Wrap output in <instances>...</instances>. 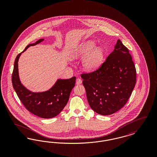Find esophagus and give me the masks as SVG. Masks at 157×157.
I'll return each instance as SVG.
<instances>
[{"mask_svg":"<svg viewBox=\"0 0 157 157\" xmlns=\"http://www.w3.org/2000/svg\"><path fill=\"white\" fill-rule=\"evenodd\" d=\"M76 83L77 85H80L82 83V80L80 78H77L76 80Z\"/></svg>","mask_w":157,"mask_h":157,"instance_id":"esophagus-1","label":"esophagus"}]
</instances>
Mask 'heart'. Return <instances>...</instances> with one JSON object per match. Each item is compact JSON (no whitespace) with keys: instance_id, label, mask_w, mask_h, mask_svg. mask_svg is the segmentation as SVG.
Listing matches in <instances>:
<instances>
[{"instance_id":"heart-1","label":"heart","mask_w":157,"mask_h":157,"mask_svg":"<svg viewBox=\"0 0 157 157\" xmlns=\"http://www.w3.org/2000/svg\"><path fill=\"white\" fill-rule=\"evenodd\" d=\"M94 40H89L78 46L71 54L72 59H78L85 56L82 61L83 69L87 72L96 71L103 63L105 49L102 46H97Z\"/></svg>"}]
</instances>
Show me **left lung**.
<instances>
[{"label":"left lung","instance_id":"obj_1","mask_svg":"<svg viewBox=\"0 0 157 157\" xmlns=\"http://www.w3.org/2000/svg\"><path fill=\"white\" fill-rule=\"evenodd\" d=\"M81 77L90 108L99 115H109L121 109L131 95L136 69L128 48L118 39L101 67Z\"/></svg>","mask_w":157,"mask_h":157}]
</instances>
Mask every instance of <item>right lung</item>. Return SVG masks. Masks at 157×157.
Masks as SVG:
<instances>
[{"instance_id": "obj_1", "label": "right lung", "mask_w": 157, "mask_h": 157, "mask_svg": "<svg viewBox=\"0 0 157 157\" xmlns=\"http://www.w3.org/2000/svg\"><path fill=\"white\" fill-rule=\"evenodd\" d=\"M44 40L40 39L35 43L29 44L15 59L12 74V85L16 94L25 107L32 113L42 118H52L58 115L67 104L71 92L75 86L76 77L70 79H58L49 89L43 92H33L26 88L21 81L18 62L23 52L29 47Z\"/></svg>"}]
</instances>
